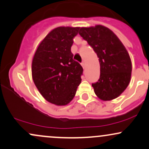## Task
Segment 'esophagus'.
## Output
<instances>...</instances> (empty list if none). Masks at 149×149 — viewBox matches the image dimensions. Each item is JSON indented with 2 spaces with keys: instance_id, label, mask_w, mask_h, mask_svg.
Wrapping results in <instances>:
<instances>
[{
  "instance_id": "34e87169",
  "label": "esophagus",
  "mask_w": 149,
  "mask_h": 149,
  "mask_svg": "<svg viewBox=\"0 0 149 149\" xmlns=\"http://www.w3.org/2000/svg\"><path fill=\"white\" fill-rule=\"evenodd\" d=\"M81 66H82V67H83V68H85V65H86V64H85V62H84V61H83V62H82L81 63Z\"/></svg>"
}]
</instances>
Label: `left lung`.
I'll return each instance as SVG.
<instances>
[{"label":"left lung","mask_w":149,"mask_h":149,"mask_svg":"<svg viewBox=\"0 0 149 149\" xmlns=\"http://www.w3.org/2000/svg\"><path fill=\"white\" fill-rule=\"evenodd\" d=\"M79 33L99 58L100 79L92 84L95 93L102 100L116 98L130 83L132 63L127 50L116 35L103 26L81 28Z\"/></svg>","instance_id":"8db88e82"}]
</instances>
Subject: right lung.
<instances>
[{
	"label": "right lung",
	"instance_id": "obj_1",
	"mask_svg": "<svg viewBox=\"0 0 149 149\" xmlns=\"http://www.w3.org/2000/svg\"><path fill=\"white\" fill-rule=\"evenodd\" d=\"M79 28L58 27L45 37L32 63L35 84L48 102L65 105L76 94L83 68L73 59L71 47Z\"/></svg>",
	"mask_w": 149,
	"mask_h": 149
}]
</instances>
